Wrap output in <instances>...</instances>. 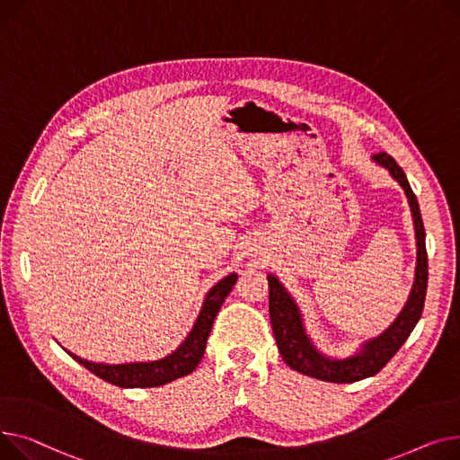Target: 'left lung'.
Wrapping results in <instances>:
<instances>
[{
    "label": "left lung",
    "mask_w": 460,
    "mask_h": 460,
    "mask_svg": "<svg viewBox=\"0 0 460 460\" xmlns=\"http://www.w3.org/2000/svg\"><path fill=\"white\" fill-rule=\"evenodd\" d=\"M373 161L379 167L386 169L390 176L402 187L407 195L411 213L414 219V234H416V273L414 284L407 303H404L399 315L390 323L379 336L369 338L360 343L357 353L345 358H332L317 349L312 338L306 332L303 314L296 306L291 293L284 288V284L275 277L267 275L269 282V315H271V327L279 345L284 362L303 375L314 376L319 381L327 383H355L373 376L379 373L390 358L397 353L399 347L407 341L411 332L414 331L416 323L421 317L425 293H427V249H425V228L420 213V204L416 195L412 193L407 174L397 165V161L381 152L375 154Z\"/></svg>",
    "instance_id": "left-lung-1"
}]
</instances>
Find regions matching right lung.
I'll return each mask as SVG.
<instances>
[{"label": "right lung", "instance_id": "add662e5", "mask_svg": "<svg viewBox=\"0 0 460 460\" xmlns=\"http://www.w3.org/2000/svg\"><path fill=\"white\" fill-rule=\"evenodd\" d=\"M235 280H237V273H230L206 293V299L202 303L200 314L195 321L191 332L185 336V340L176 350H172L171 355L164 358L152 360V362L100 364V362H89L85 358L75 357L68 353V350L66 353L75 362L87 367L91 373L100 376V379L120 388H154V386H164L167 383H172L180 379V376L193 373L199 362L202 360L213 321L217 317Z\"/></svg>", "mask_w": 460, "mask_h": 460}]
</instances>
